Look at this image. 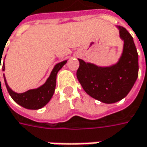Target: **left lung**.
<instances>
[{
    "mask_svg": "<svg viewBox=\"0 0 147 147\" xmlns=\"http://www.w3.org/2000/svg\"><path fill=\"white\" fill-rule=\"evenodd\" d=\"M116 28L124 41L122 54L116 63L99 66L78 59L79 82L89 96L104 103H113L125 98L138 77V54L133 38L125 28Z\"/></svg>",
    "mask_w": 147,
    "mask_h": 147,
    "instance_id": "obj_1",
    "label": "left lung"
}]
</instances>
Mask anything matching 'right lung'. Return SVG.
I'll use <instances>...</instances> for the list:
<instances>
[{
	"label": "right lung",
	"instance_id": "obj_1",
	"mask_svg": "<svg viewBox=\"0 0 147 147\" xmlns=\"http://www.w3.org/2000/svg\"><path fill=\"white\" fill-rule=\"evenodd\" d=\"M66 62H67V60L56 64L54 66L49 76L46 80V82L42 86H40L38 88L30 89V90H28L25 92H22V93H18L10 88V87L7 84L5 75H3L5 84H6V87H7V91H8L10 96L18 104H19L20 106L25 108V109H39L43 108L50 101L51 98L53 97L55 90V86H56L57 73L64 66V65H65ZM2 71H5V63L4 62H3Z\"/></svg>",
	"mask_w": 147,
	"mask_h": 147
}]
</instances>
